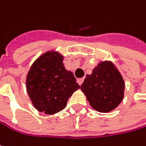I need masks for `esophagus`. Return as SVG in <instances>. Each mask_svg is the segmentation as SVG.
Returning a JSON list of instances; mask_svg holds the SVG:
<instances>
[{"instance_id": "34e87169", "label": "esophagus", "mask_w": 146, "mask_h": 146, "mask_svg": "<svg viewBox=\"0 0 146 146\" xmlns=\"http://www.w3.org/2000/svg\"><path fill=\"white\" fill-rule=\"evenodd\" d=\"M83 81H84V78H80L77 80V82H78V84L80 85V86H81V85H82Z\"/></svg>"}]
</instances>
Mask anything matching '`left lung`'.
<instances>
[{"label": "left lung", "mask_w": 146, "mask_h": 146, "mask_svg": "<svg viewBox=\"0 0 146 146\" xmlns=\"http://www.w3.org/2000/svg\"><path fill=\"white\" fill-rule=\"evenodd\" d=\"M80 89L90 105L100 112L115 109L124 97L125 82L111 62H100L91 75H87Z\"/></svg>", "instance_id": "left-lung-1"}]
</instances>
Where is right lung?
Returning a JSON list of instances; mask_svg holds the SVG:
<instances>
[{
	"label": "right lung",
	"instance_id": "obj_1",
	"mask_svg": "<svg viewBox=\"0 0 146 146\" xmlns=\"http://www.w3.org/2000/svg\"><path fill=\"white\" fill-rule=\"evenodd\" d=\"M79 88L73 73L63 65V56L54 51L38 58L26 77V90L33 106L47 115L64 109L68 99Z\"/></svg>",
	"mask_w": 146,
	"mask_h": 146
}]
</instances>
